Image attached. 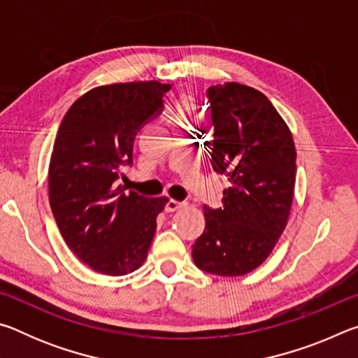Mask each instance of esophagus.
Instances as JSON below:
<instances>
[{
  "mask_svg": "<svg viewBox=\"0 0 358 358\" xmlns=\"http://www.w3.org/2000/svg\"><path fill=\"white\" fill-rule=\"evenodd\" d=\"M181 207H185L183 202H178V201H173V199H171V201L166 203V211L167 213H173V211L180 210Z\"/></svg>",
  "mask_w": 358,
  "mask_h": 358,
  "instance_id": "34e87169",
  "label": "esophagus"
}]
</instances>
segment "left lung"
I'll return each instance as SVG.
<instances>
[{"mask_svg": "<svg viewBox=\"0 0 358 358\" xmlns=\"http://www.w3.org/2000/svg\"><path fill=\"white\" fill-rule=\"evenodd\" d=\"M211 166L229 178L222 208L203 207L205 230L192 245L199 268L243 276L262 265L286 229L295 186L289 126L259 90L237 82L210 87Z\"/></svg>", "mask_w": 358, "mask_h": 358, "instance_id": "1", "label": "left lung"}]
</instances>
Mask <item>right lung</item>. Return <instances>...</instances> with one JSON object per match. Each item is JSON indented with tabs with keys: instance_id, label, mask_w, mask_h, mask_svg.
Segmentation results:
<instances>
[{
	"instance_id": "right-lung-1",
	"label": "right lung",
	"mask_w": 358,
	"mask_h": 358,
	"mask_svg": "<svg viewBox=\"0 0 358 358\" xmlns=\"http://www.w3.org/2000/svg\"><path fill=\"white\" fill-rule=\"evenodd\" d=\"M172 85H101L64 115L48 164V201L71 251L101 275L142 266L167 197H145L118 185L132 162L137 131L162 108Z\"/></svg>"
}]
</instances>
